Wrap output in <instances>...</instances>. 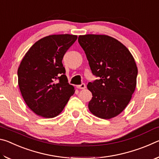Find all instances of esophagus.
<instances>
[{
	"instance_id": "34e87169",
	"label": "esophagus",
	"mask_w": 159,
	"mask_h": 159,
	"mask_svg": "<svg viewBox=\"0 0 159 159\" xmlns=\"http://www.w3.org/2000/svg\"><path fill=\"white\" fill-rule=\"evenodd\" d=\"M76 88H79V89H85V88H86V85L85 83H82V84H80V85H76Z\"/></svg>"
}]
</instances>
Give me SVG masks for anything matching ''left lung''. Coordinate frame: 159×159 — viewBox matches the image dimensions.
<instances>
[{"instance_id": "8db88e82", "label": "left lung", "mask_w": 159, "mask_h": 159, "mask_svg": "<svg viewBox=\"0 0 159 159\" xmlns=\"http://www.w3.org/2000/svg\"><path fill=\"white\" fill-rule=\"evenodd\" d=\"M92 73L98 79L88 84L93 94L90 112L103 119L116 116L125 109L136 88L138 67L124 45L106 35L79 36Z\"/></svg>"}]
</instances>
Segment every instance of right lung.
<instances>
[{
    "label": "right lung",
    "instance_id": "right-lung-1",
    "mask_svg": "<svg viewBox=\"0 0 159 159\" xmlns=\"http://www.w3.org/2000/svg\"><path fill=\"white\" fill-rule=\"evenodd\" d=\"M77 36L50 35L35 43L21 60L18 84L27 106L44 118L57 116L74 93L63 66L64 54Z\"/></svg>",
    "mask_w": 159,
    "mask_h": 159
}]
</instances>
